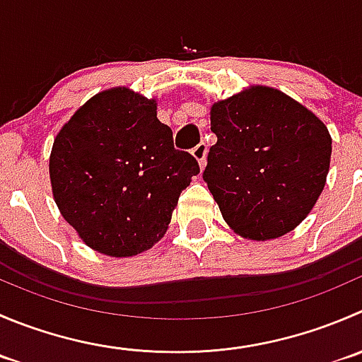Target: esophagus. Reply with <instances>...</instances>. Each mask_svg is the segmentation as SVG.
I'll return each mask as SVG.
<instances>
[{
	"mask_svg": "<svg viewBox=\"0 0 362 362\" xmlns=\"http://www.w3.org/2000/svg\"><path fill=\"white\" fill-rule=\"evenodd\" d=\"M192 157H194L196 160H198L199 168H205V160H206V145L205 143H199V145H196L194 148H192Z\"/></svg>",
	"mask_w": 362,
	"mask_h": 362,
	"instance_id": "obj_1",
	"label": "esophagus"
}]
</instances>
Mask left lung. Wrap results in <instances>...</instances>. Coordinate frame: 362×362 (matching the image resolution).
<instances>
[{
	"mask_svg": "<svg viewBox=\"0 0 362 362\" xmlns=\"http://www.w3.org/2000/svg\"><path fill=\"white\" fill-rule=\"evenodd\" d=\"M203 180L240 237L272 240L299 226L327 180L332 139L324 122L286 93L249 86L210 107Z\"/></svg>",
	"mask_w": 362,
	"mask_h": 362,
	"instance_id": "8db88e82",
	"label": "left lung"
}]
</instances>
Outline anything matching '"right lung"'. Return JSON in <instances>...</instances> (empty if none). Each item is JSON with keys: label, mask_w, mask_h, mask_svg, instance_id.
Segmentation results:
<instances>
[{"label": "right lung", "mask_w": 362, "mask_h": 362, "mask_svg": "<svg viewBox=\"0 0 362 362\" xmlns=\"http://www.w3.org/2000/svg\"><path fill=\"white\" fill-rule=\"evenodd\" d=\"M199 173L173 148L157 100L125 86L86 100L59 129L49 157L52 198L93 251L127 258L164 237L180 192Z\"/></svg>", "instance_id": "1"}]
</instances>
